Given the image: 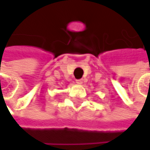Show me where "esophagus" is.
I'll return each instance as SVG.
<instances>
[{"mask_svg": "<svg viewBox=\"0 0 150 150\" xmlns=\"http://www.w3.org/2000/svg\"><path fill=\"white\" fill-rule=\"evenodd\" d=\"M76 83H77L78 84H82V83H83V80H81V79H78V80H76Z\"/></svg>", "mask_w": 150, "mask_h": 150, "instance_id": "1", "label": "esophagus"}]
</instances>
